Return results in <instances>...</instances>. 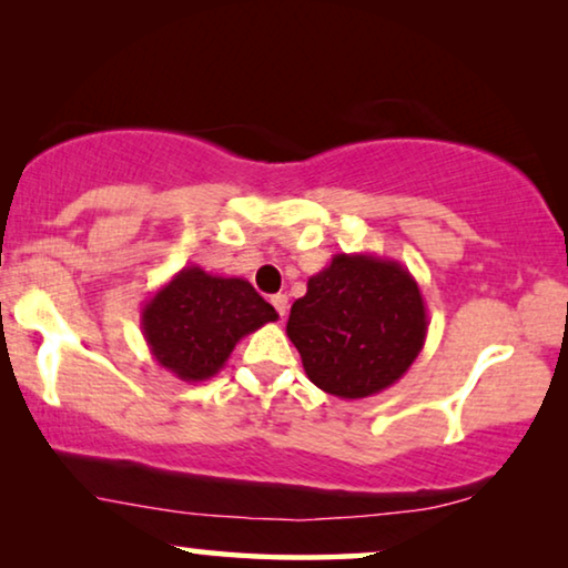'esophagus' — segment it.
I'll use <instances>...</instances> for the list:
<instances>
[{"instance_id":"obj_1","label":"esophagus","mask_w":568,"mask_h":568,"mask_svg":"<svg viewBox=\"0 0 568 568\" xmlns=\"http://www.w3.org/2000/svg\"><path fill=\"white\" fill-rule=\"evenodd\" d=\"M271 305L276 307V313H278V317H286V310H290V300H286V294H274V297H271Z\"/></svg>"}]
</instances>
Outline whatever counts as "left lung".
Returning <instances> with one entry per match:
<instances>
[{
	"instance_id": "left-lung-1",
	"label": "left lung",
	"mask_w": 568,
	"mask_h": 568,
	"mask_svg": "<svg viewBox=\"0 0 568 568\" xmlns=\"http://www.w3.org/2000/svg\"><path fill=\"white\" fill-rule=\"evenodd\" d=\"M429 317L416 278L398 261L336 253L292 305L286 336L310 383L344 400L369 398L406 375Z\"/></svg>"
}]
</instances>
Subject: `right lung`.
Here are the masks:
<instances>
[{
    "instance_id": "1",
    "label": "right lung",
    "mask_w": 568,
    "mask_h": 568,
    "mask_svg": "<svg viewBox=\"0 0 568 568\" xmlns=\"http://www.w3.org/2000/svg\"><path fill=\"white\" fill-rule=\"evenodd\" d=\"M278 313L240 276L183 266L142 307V333L160 367L183 383H204L227 364L247 333Z\"/></svg>"
}]
</instances>
